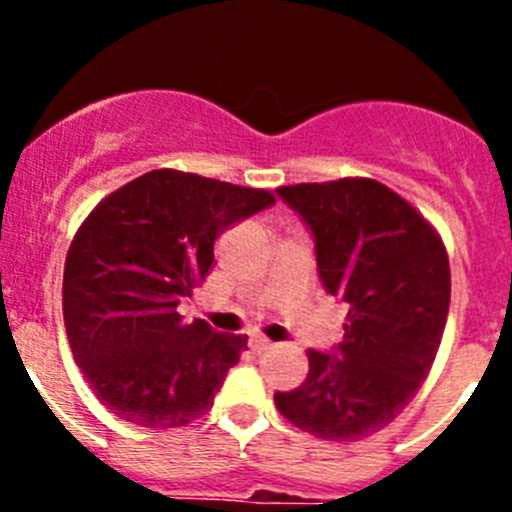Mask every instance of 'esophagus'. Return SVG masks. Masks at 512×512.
<instances>
[{"instance_id":"obj_1","label":"esophagus","mask_w":512,"mask_h":512,"mask_svg":"<svg viewBox=\"0 0 512 512\" xmlns=\"http://www.w3.org/2000/svg\"><path fill=\"white\" fill-rule=\"evenodd\" d=\"M269 348H274V343H271L269 338H264V336H253L251 338L253 354H264V351H269Z\"/></svg>"}]
</instances>
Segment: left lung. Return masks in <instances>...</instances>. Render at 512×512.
<instances>
[{
    "label": "left lung",
    "instance_id": "left-lung-1",
    "mask_svg": "<svg viewBox=\"0 0 512 512\" xmlns=\"http://www.w3.org/2000/svg\"><path fill=\"white\" fill-rule=\"evenodd\" d=\"M315 235L318 271L348 302L336 356L307 351L310 372L277 410L325 441L374 436L431 372L451 302L449 253L408 200L366 176L279 187Z\"/></svg>",
    "mask_w": 512,
    "mask_h": 512
}]
</instances>
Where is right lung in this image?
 Instances as JSON below:
<instances>
[{
    "label": "right lung",
    "mask_w": 512,
    "mask_h": 512,
    "mask_svg": "<svg viewBox=\"0 0 512 512\" xmlns=\"http://www.w3.org/2000/svg\"><path fill=\"white\" fill-rule=\"evenodd\" d=\"M274 202L269 189L156 169L89 212L66 256L63 323L110 413L166 431L215 405L248 336L184 323L176 305L205 282L220 233Z\"/></svg>",
    "instance_id": "obj_1"
}]
</instances>
